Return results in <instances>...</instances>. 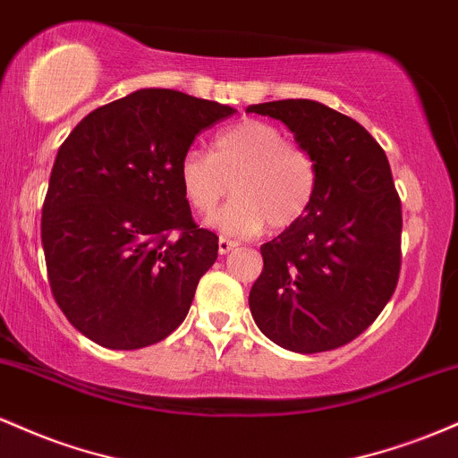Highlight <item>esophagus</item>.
Returning <instances> with one entry per match:
<instances>
[{
    "instance_id": "obj_1",
    "label": "esophagus",
    "mask_w": 458,
    "mask_h": 458,
    "mask_svg": "<svg viewBox=\"0 0 458 458\" xmlns=\"http://www.w3.org/2000/svg\"><path fill=\"white\" fill-rule=\"evenodd\" d=\"M231 249H235L233 240H229V238H220V240H218V253H220V255H227Z\"/></svg>"
}]
</instances>
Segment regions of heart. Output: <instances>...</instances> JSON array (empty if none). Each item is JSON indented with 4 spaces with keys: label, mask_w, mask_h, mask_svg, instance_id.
<instances>
[{
    "label": "heart",
    "mask_w": 458,
    "mask_h": 458,
    "mask_svg": "<svg viewBox=\"0 0 458 458\" xmlns=\"http://www.w3.org/2000/svg\"><path fill=\"white\" fill-rule=\"evenodd\" d=\"M179 188L197 214L209 216L233 190L235 199L214 216L223 233L249 238L266 225L287 229L310 212L318 162L310 148L287 142L284 130L246 118L220 130L208 153L190 148L177 166Z\"/></svg>",
    "instance_id": "heart-1"
}]
</instances>
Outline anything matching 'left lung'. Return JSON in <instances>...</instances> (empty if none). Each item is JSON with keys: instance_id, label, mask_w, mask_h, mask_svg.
I'll list each match as a JSON object with an SVG mask.
<instances>
[{"instance_id": "8db88e82", "label": "left lung", "mask_w": 458, "mask_h": 458, "mask_svg": "<svg viewBox=\"0 0 458 458\" xmlns=\"http://www.w3.org/2000/svg\"><path fill=\"white\" fill-rule=\"evenodd\" d=\"M246 112L284 121L318 162L310 212L261 246L253 320L292 352L340 348L377 320L398 285L403 209L387 156L357 121L318 101H268Z\"/></svg>"}]
</instances>
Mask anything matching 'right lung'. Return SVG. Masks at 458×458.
I'll return each mask as SVG.
<instances>
[{
  "label": "right lung",
  "mask_w": 458,
  "mask_h": 458,
  "mask_svg": "<svg viewBox=\"0 0 458 458\" xmlns=\"http://www.w3.org/2000/svg\"><path fill=\"white\" fill-rule=\"evenodd\" d=\"M233 107L142 89L97 107L63 142L40 218L51 294L112 351L162 342L186 320L218 235L194 223L177 166Z\"/></svg>",
  "instance_id": "right-lung-1"
}]
</instances>
